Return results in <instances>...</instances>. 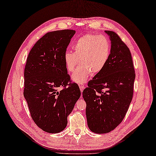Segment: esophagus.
<instances>
[{
	"label": "esophagus",
	"instance_id": "obj_1",
	"mask_svg": "<svg viewBox=\"0 0 156 156\" xmlns=\"http://www.w3.org/2000/svg\"><path fill=\"white\" fill-rule=\"evenodd\" d=\"M79 88H80V90H81V92H82L84 88V86L83 84H79Z\"/></svg>",
	"mask_w": 156,
	"mask_h": 156
}]
</instances>
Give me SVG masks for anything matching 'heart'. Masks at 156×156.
Returning a JSON list of instances; mask_svg holds the SVG:
<instances>
[{"label":"heart","instance_id":"b5f03b06","mask_svg":"<svg viewBox=\"0 0 156 156\" xmlns=\"http://www.w3.org/2000/svg\"><path fill=\"white\" fill-rule=\"evenodd\" d=\"M74 52L64 54V62L69 72H74L79 63L81 64L72 75V81L78 84L85 83L91 73L98 74L104 69L110 58L111 45L104 36L87 34L74 42Z\"/></svg>","mask_w":156,"mask_h":156}]
</instances>
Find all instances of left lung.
Listing matches in <instances>:
<instances>
[{
	"label": "left lung",
	"instance_id": "1",
	"mask_svg": "<svg viewBox=\"0 0 156 156\" xmlns=\"http://www.w3.org/2000/svg\"><path fill=\"white\" fill-rule=\"evenodd\" d=\"M105 32L111 43L110 58L83 92L88 126L98 134L108 133L123 120L133 98L135 79L129 48L115 32Z\"/></svg>",
	"mask_w": 156,
	"mask_h": 156
}]
</instances>
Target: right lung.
Masks as SVG:
<instances>
[{"instance_id":"1","label":"right lung","mask_w":156,"mask_h":156,"mask_svg":"<svg viewBox=\"0 0 156 156\" xmlns=\"http://www.w3.org/2000/svg\"><path fill=\"white\" fill-rule=\"evenodd\" d=\"M73 30L47 33L37 41L27 59L24 97L32 120L42 130L50 133L63 131L68 116L81 96L76 83L68 84L70 77L64 54ZM65 88L58 91L59 87Z\"/></svg>"}]
</instances>
